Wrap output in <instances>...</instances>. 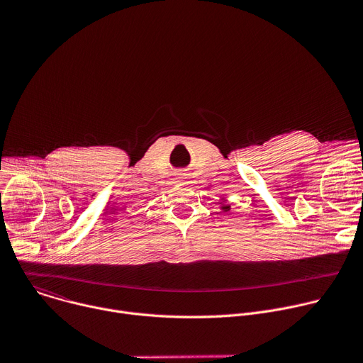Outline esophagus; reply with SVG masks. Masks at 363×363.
Segmentation results:
<instances>
[{"mask_svg":"<svg viewBox=\"0 0 363 363\" xmlns=\"http://www.w3.org/2000/svg\"><path fill=\"white\" fill-rule=\"evenodd\" d=\"M178 181H184L185 178H184V174H178V178H177Z\"/></svg>","mask_w":363,"mask_h":363,"instance_id":"1","label":"esophagus"}]
</instances>
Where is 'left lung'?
Returning a JSON list of instances; mask_svg holds the SVG:
<instances>
[{"instance_id":"8db88e82","label":"left lung","mask_w":363,"mask_h":363,"mask_svg":"<svg viewBox=\"0 0 363 363\" xmlns=\"http://www.w3.org/2000/svg\"><path fill=\"white\" fill-rule=\"evenodd\" d=\"M220 203H221L220 208H221L223 211H228V210H230V205H228V203H223V202H220Z\"/></svg>"}]
</instances>
